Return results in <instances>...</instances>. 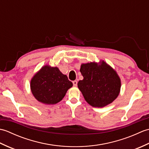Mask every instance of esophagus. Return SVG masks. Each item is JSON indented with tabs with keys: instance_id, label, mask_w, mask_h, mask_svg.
Returning a JSON list of instances; mask_svg holds the SVG:
<instances>
[{
	"instance_id": "obj_1",
	"label": "esophagus",
	"mask_w": 149,
	"mask_h": 149,
	"mask_svg": "<svg viewBox=\"0 0 149 149\" xmlns=\"http://www.w3.org/2000/svg\"><path fill=\"white\" fill-rule=\"evenodd\" d=\"M77 81H73V85H74V86H77Z\"/></svg>"
}]
</instances>
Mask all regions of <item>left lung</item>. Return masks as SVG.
Segmentation results:
<instances>
[{
    "mask_svg": "<svg viewBox=\"0 0 149 149\" xmlns=\"http://www.w3.org/2000/svg\"><path fill=\"white\" fill-rule=\"evenodd\" d=\"M80 72L83 79L78 82L77 86L90 106L105 107L118 97L121 80L115 70L104 60L83 63Z\"/></svg>",
    "mask_w": 149,
    "mask_h": 149,
    "instance_id": "8db88e82",
    "label": "left lung"
}]
</instances>
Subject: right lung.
I'll use <instances>...</instances> for the list:
<instances>
[{
    "label": "right lung",
    "instance_id": "add662e5",
    "mask_svg": "<svg viewBox=\"0 0 149 149\" xmlns=\"http://www.w3.org/2000/svg\"><path fill=\"white\" fill-rule=\"evenodd\" d=\"M73 84L58 67L42 66L33 75L30 88L34 98L40 102L52 105L60 102Z\"/></svg>",
    "mask_w": 149,
    "mask_h": 149
}]
</instances>
